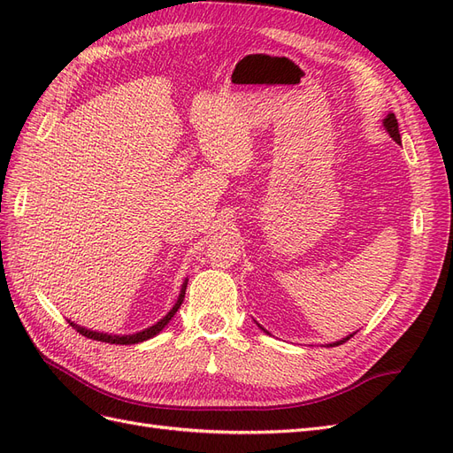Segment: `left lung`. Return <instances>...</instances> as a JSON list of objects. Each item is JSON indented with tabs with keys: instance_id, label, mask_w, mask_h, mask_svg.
<instances>
[{
	"instance_id": "obj_1",
	"label": "left lung",
	"mask_w": 453,
	"mask_h": 453,
	"mask_svg": "<svg viewBox=\"0 0 453 453\" xmlns=\"http://www.w3.org/2000/svg\"><path fill=\"white\" fill-rule=\"evenodd\" d=\"M383 127H386V130L389 132V135L391 138L396 142V143H401V134H399V122H396V117L393 115V113H389L386 119H383ZM263 328V326H260ZM265 331V328H263ZM353 334H349V336H346V338H342V340H338V342H334V344H331V346H340V344H344L346 340H349Z\"/></svg>"
}]
</instances>
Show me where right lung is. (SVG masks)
I'll list each match as a JSON object with an SVG mask.
<instances>
[{
	"mask_svg": "<svg viewBox=\"0 0 453 453\" xmlns=\"http://www.w3.org/2000/svg\"><path fill=\"white\" fill-rule=\"evenodd\" d=\"M185 291H187V280H185V283L181 285V291H180V298H177V303L173 304V308L164 315V318L158 321V323H155L153 326H149V328H145V331H140V333H134V334H122V336H119V334H107V333H96V331H90V328H85V326H79V325H75V323H72L70 321V325L73 326V328H77V333L79 334H83V336H87V338H92V340H98V342H107V344H120V346H130V344H138V342H143V340H149V338H153V336H157L164 326H166L170 321H172V318L175 315V311L180 310V306L183 304V298H185Z\"/></svg>",
	"mask_w": 453,
	"mask_h": 453,
	"instance_id": "right-lung-1",
	"label": "right lung"
}]
</instances>
